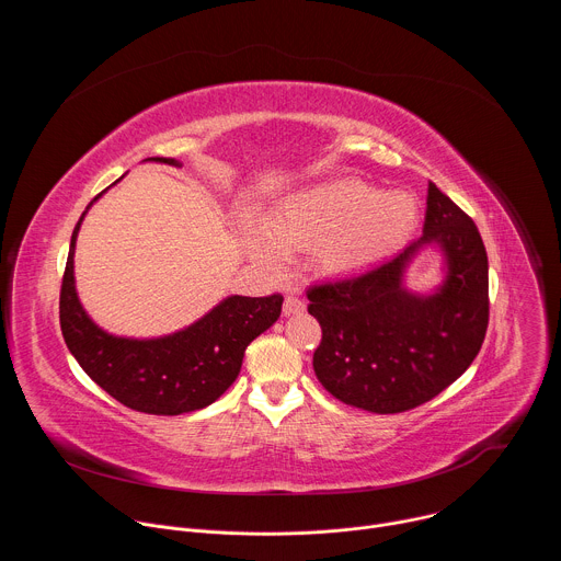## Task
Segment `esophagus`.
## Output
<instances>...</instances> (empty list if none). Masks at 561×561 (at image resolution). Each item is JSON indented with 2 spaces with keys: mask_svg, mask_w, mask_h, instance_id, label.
<instances>
[{
  "mask_svg": "<svg viewBox=\"0 0 561 561\" xmlns=\"http://www.w3.org/2000/svg\"><path fill=\"white\" fill-rule=\"evenodd\" d=\"M304 310H306L304 299H299V297H295V295H286V299H284V314H286V317L299 314V312H304Z\"/></svg>",
  "mask_w": 561,
  "mask_h": 561,
  "instance_id": "obj_1",
  "label": "esophagus"
}]
</instances>
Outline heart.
<instances>
[{"mask_svg": "<svg viewBox=\"0 0 561 561\" xmlns=\"http://www.w3.org/2000/svg\"><path fill=\"white\" fill-rule=\"evenodd\" d=\"M420 221L411 193H379L362 180H329L290 193L268 221L247 213L239 237L268 271L282 268L286 249L314 247V262L329 275L366 271L402 249Z\"/></svg>", "mask_w": 561, "mask_h": 561, "instance_id": "heart-1", "label": "heart"}]
</instances>
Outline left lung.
I'll return each instance as SVG.
<instances>
[{"label":"left lung","instance_id":"8db88e82","mask_svg":"<svg viewBox=\"0 0 561 561\" xmlns=\"http://www.w3.org/2000/svg\"><path fill=\"white\" fill-rule=\"evenodd\" d=\"M426 248L443 255V279L411 291L405 273ZM322 327L317 379L340 402L377 413L411 411L472 364L489 327V257L472 219L428 184L424 232L386 264L353 279L308 288Z\"/></svg>","mask_w":561,"mask_h":561}]
</instances>
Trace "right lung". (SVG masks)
I'll use <instances>...</instances> for the list:
<instances>
[{
	"label": "right lung",
	"mask_w": 561,
	"mask_h": 561,
	"mask_svg": "<svg viewBox=\"0 0 561 561\" xmlns=\"http://www.w3.org/2000/svg\"><path fill=\"white\" fill-rule=\"evenodd\" d=\"M144 162L182 167L173 157H148ZM104 193L87 206L70 237L59 295L64 342L84 373L133 411L182 415L206 409L237 379L247 346L277 322L284 297L228 295L191 327L162 337H124L104 331L79 301L75 286L79 226Z\"/></svg>",
	"instance_id": "right-lung-1"
}]
</instances>
